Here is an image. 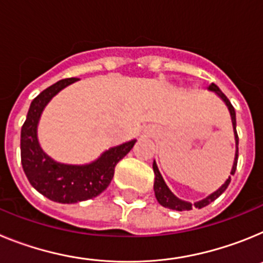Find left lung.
Returning a JSON list of instances; mask_svg holds the SVG:
<instances>
[{"label":"left lung","instance_id":"left-lung-1","mask_svg":"<svg viewBox=\"0 0 263 263\" xmlns=\"http://www.w3.org/2000/svg\"><path fill=\"white\" fill-rule=\"evenodd\" d=\"M208 90L215 92V93L217 95L222 101H224L225 105L228 106V110H229V113H231L232 125H233V132H234V141H236V154H234V160H233V166H232V170H231V175H234V173H236V167H237V159H238V136H237V132H236V111H234V108L231 104V101L228 100V97L222 93L217 85L212 83V84L208 87ZM153 170H154V174H155L154 192H155V197H157L158 203H159L162 206H164V208H170V210H174V211H190L192 210L194 206L195 208H199V210H200V208H203V206L208 205V204H211L212 201H215L216 199H217V197L220 196L225 190H227L229 183H231V176H229V178L225 180L224 184L218 188V190H216L215 192H212V194L208 195V196L204 197V199H201V200L192 204L190 203V201H184L182 200V199H179L178 196H175V195L171 192L168 185H167L166 182H164L162 174L159 173V170H158L155 160H154V163H153Z\"/></svg>","mask_w":263,"mask_h":263}]
</instances>
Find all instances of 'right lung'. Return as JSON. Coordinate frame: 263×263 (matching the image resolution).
Here are the masks:
<instances>
[{
  "mask_svg": "<svg viewBox=\"0 0 263 263\" xmlns=\"http://www.w3.org/2000/svg\"><path fill=\"white\" fill-rule=\"evenodd\" d=\"M64 79L52 84L32 100L21 130V160L30 184L47 199L62 204H73L99 196L110 184L115 167L133 148L137 139L110 147L97 159L85 164L57 162L43 152L38 139L41 116L52 97L75 83Z\"/></svg>",
  "mask_w": 263,
  "mask_h": 263,
  "instance_id": "right-lung-1",
  "label": "right lung"
}]
</instances>
